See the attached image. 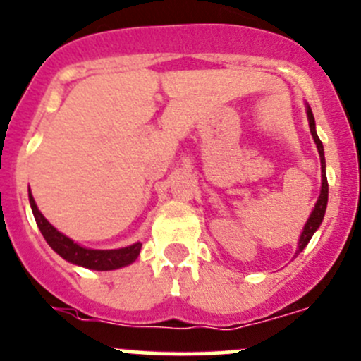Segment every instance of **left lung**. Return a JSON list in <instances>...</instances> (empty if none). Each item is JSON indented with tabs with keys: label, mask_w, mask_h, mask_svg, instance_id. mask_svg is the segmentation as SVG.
<instances>
[{
	"label": "left lung",
	"mask_w": 361,
	"mask_h": 361,
	"mask_svg": "<svg viewBox=\"0 0 361 361\" xmlns=\"http://www.w3.org/2000/svg\"><path fill=\"white\" fill-rule=\"evenodd\" d=\"M308 121H310V131H311V136H313L314 143H317V149H318V154H320V162H322V192H320V197H318L317 204H314V209L311 212L310 219L306 221L305 225V230H302L301 233V238H299V249L298 252H295V256H298L299 252H301L302 249L308 245V242L311 240V237H313V233L317 231L318 226L322 225V219H324L325 216V209H327V200H329V183H327V174H325V155H324V145H322L320 138H318L317 135V130H314V117H313V112H311V109L308 107Z\"/></svg>",
	"instance_id": "8db88e82"
}]
</instances>
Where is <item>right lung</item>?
<instances>
[{"mask_svg":"<svg viewBox=\"0 0 361 361\" xmlns=\"http://www.w3.org/2000/svg\"><path fill=\"white\" fill-rule=\"evenodd\" d=\"M29 202H30V207H32L34 219H36L44 240L48 242V245H50L56 254H60V256H62L63 259L69 261V263L90 268V270L107 271V270H117V268L121 267H126V264L133 263V261L138 257L140 249H142V244H140V242L130 245V247L114 249V250H94V249L81 247V245L75 244L74 240H71L69 237H66V235L60 233L59 230L53 228L50 223L44 219V216L41 214L39 209H37L36 202H34L30 193H29Z\"/></svg>","mask_w":361,"mask_h":361,"instance_id":"1","label":"right lung"}]
</instances>
